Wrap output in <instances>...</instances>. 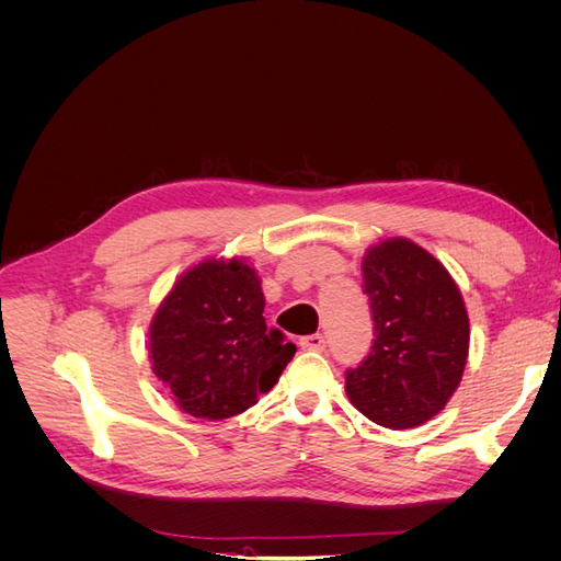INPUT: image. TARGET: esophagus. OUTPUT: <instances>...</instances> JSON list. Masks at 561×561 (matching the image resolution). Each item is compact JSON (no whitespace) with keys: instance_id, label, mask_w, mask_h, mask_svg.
Instances as JSON below:
<instances>
[{"instance_id":"obj_1","label":"esophagus","mask_w":561,"mask_h":561,"mask_svg":"<svg viewBox=\"0 0 561 561\" xmlns=\"http://www.w3.org/2000/svg\"><path fill=\"white\" fill-rule=\"evenodd\" d=\"M325 336L322 334H307V336H301L299 339V346L301 348H307V351H322L325 348Z\"/></svg>"}]
</instances>
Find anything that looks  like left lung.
<instances>
[{"instance_id":"8db88e82","label":"left lung","mask_w":561,"mask_h":561,"mask_svg":"<svg viewBox=\"0 0 561 561\" xmlns=\"http://www.w3.org/2000/svg\"><path fill=\"white\" fill-rule=\"evenodd\" d=\"M375 339L346 369L355 410L383 428H414L454 396L468 358L470 325L449 271L416 243L390 239L363 260Z\"/></svg>"}]
</instances>
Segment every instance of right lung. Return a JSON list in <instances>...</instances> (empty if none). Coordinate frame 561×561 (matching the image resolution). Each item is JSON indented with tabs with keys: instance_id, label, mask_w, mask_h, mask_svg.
I'll return each instance as SVG.
<instances>
[{
	"instance_id": "1",
	"label": "right lung",
	"mask_w": 561,
	"mask_h": 561,
	"mask_svg": "<svg viewBox=\"0 0 561 561\" xmlns=\"http://www.w3.org/2000/svg\"><path fill=\"white\" fill-rule=\"evenodd\" d=\"M262 313L260 278L243 262H201L175 283L151 320L149 353L180 410L229 419L274 388L297 346Z\"/></svg>"
}]
</instances>
